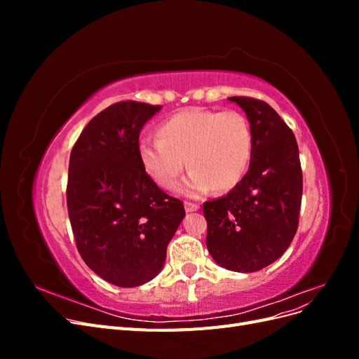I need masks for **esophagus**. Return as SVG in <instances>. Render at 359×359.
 I'll use <instances>...</instances> for the list:
<instances>
[{
	"label": "esophagus",
	"instance_id": "esophagus-1",
	"mask_svg": "<svg viewBox=\"0 0 359 359\" xmlns=\"http://www.w3.org/2000/svg\"><path fill=\"white\" fill-rule=\"evenodd\" d=\"M186 211L187 212H194V211H198L199 210V205L198 203H191V202H186Z\"/></svg>",
	"mask_w": 359,
	"mask_h": 359
}]
</instances>
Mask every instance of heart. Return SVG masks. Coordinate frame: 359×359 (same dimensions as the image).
Masks as SVG:
<instances>
[{
  "label": "heart",
  "instance_id": "1",
  "mask_svg": "<svg viewBox=\"0 0 359 359\" xmlns=\"http://www.w3.org/2000/svg\"><path fill=\"white\" fill-rule=\"evenodd\" d=\"M158 136L139 140L140 166L158 187L172 190L187 161L190 172L178 186V193L187 198H201L214 187L233 189L252 158V127L236 111L191 107L166 119Z\"/></svg>",
  "mask_w": 359,
  "mask_h": 359
}]
</instances>
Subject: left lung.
Segmentation results:
<instances>
[{"label":"left lung","mask_w":359,"mask_h":359,"mask_svg":"<svg viewBox=\"0 0 359 359\" xmlns=\"http://www.w3.org/2000/svg\"><path fill=\"white\" fill-rule=\"evenodd\" d=\"M253 133L244 178L223 198L203 203L206 248L220 266L255 273L283 255L298 229L302 196L299 151L292 130L262 100L229 97Z\"/></svg>","instance_id":"8db88e82"}]
</instances>
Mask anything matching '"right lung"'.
I'll return each mask as SVG.
<instances>
[{
	"label": "right lung",
	"instance_id": "obj_1",
	"mask_svg": "<svg viewBox=\"0 0 359 359\" xmlns=\"http://www.w3.org/2000/svg\"><path fill=\"white\" fill-rule=\"evenodd\" d=\"M161 106L119 102L86 124L69 163L67 210L83 262L107 283L136 287L165 265L186 211L140 166V130Z\"/></svg>",
	"mask_w": 359,
	"mask_h": 359
}]
</instances>
